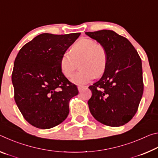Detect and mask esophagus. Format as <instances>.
<instances>
[{
    "mask_svg": "<svg viewBox=\"0 0 158 158\" xmlns=\"http://www.w3.org/2000/svg\"><path fill=\"white\" fill-rule=\"evenodd\" d=\"M85 88V86H84V85H79L78 86V90H79V92H81L82 90H83V89H84Z\"/></svg>",
    "mask_w": 158,
    "mask_h": 158,
    "instance_id": "34e87169",
    "label": "esophagus"
}]
</instances>
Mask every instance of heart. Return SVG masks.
I'll return each instance as SVG.
<instances>
[{
  "mask_svg": "<svg viewBox=\"0 0 158 158\" xmlns=\"http://www.w3.org/2000/svg\"><path fill=\"white\" fill-rule=\"evenodd\" d=\"M79 60L81 69L74 74L72 81L82 85L89 83L96 76L105 71L108 63V54L105 47L89 38L77 41L70 49V53L65 52L61 56L60 68L66 77L73 76L76 69V62Z\"/></svg>",
  "mask_w": 158,
  "mask_h": 158,
  "instance_id": "heart-1",
  "label": "heart"
}]
</instances>
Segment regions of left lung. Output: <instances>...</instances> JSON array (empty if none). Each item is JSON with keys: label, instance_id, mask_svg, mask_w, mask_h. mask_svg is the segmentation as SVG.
I'll list each match as a JSON object with an SVG mask.
<instances>
[{"label": "left lung", "instance_id": "left-lung-1", "mask_svg": "<svg viewBox=\"0 0 158 158\" xmlns=\"http://www.w3.org/2000/svg\"><path fill=\"white\" fill-rule=\"evenodd\" d=\"M103 45L108 63L101 79L89 87L92 116L111 127L126 124L135 116L143 91L142 65L137 50L127 38L110 30L86 32Z\"/></svg>", "mask_w": 158, "mask_h": 158}]
</instances>
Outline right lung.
Returning <instances> with one entry per match:
<instances>
[{
	"label": "right lung",
	"instance_id": "add662e5",
	"mask_svg": "<svg viewBox=\"0 0 158 158\" xmlns=\"http://www.w3.org/2000/svg\"><path fill=\"white\" fill-rule=\"evenodd\" d=\"M80 35L42 33L19 52L12 74L15 100L33 126L49 129L68 117L69 102L79 91L61 73L60 60Z\"/></svg>",
	"mask_w": 158,
	"mask_h": 158
}]
</instances>
